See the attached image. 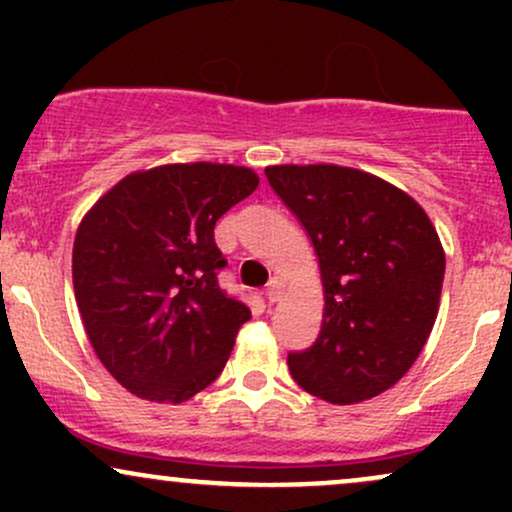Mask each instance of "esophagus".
I'll return each mask as SVG.
<instances>
[{
  "label": "esophagus",
  "instance_id": "obj_1",
  "mask_svg": "<svg viewBox=\"0 0 512 512\" xmlns=\"http://www.w3.org/2000/svg\"><path fill=\"white\" fill-rule=\"evenodd\" d=\"M281 296H284V281L272 279L267 286V301L276 303V301H281Z\"/></svg>",
  "mask_w": 512,
  "mask_h": 512
}]
</instances>
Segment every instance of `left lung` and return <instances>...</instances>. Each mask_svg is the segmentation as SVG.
Returning <instances> with one entry per match:
<instances>
[{"label": "left lung", "mask_w": 512, "mask_h": 512, "mask_svg": "<svg viewBox=\"0 0 512 512\" xmlns=\"http://www.w3.org/2000/svg\"><path fill=\"white\" fill-rule=\"evenodd\" d=\"M264 175L308 233L325 289L315 344L289 354L293 380L332 404L378 397L414 366L436 322V228L407 192L363 170L317 163Z\"/></svg>", "instance_id": "left-lung-1"}]
</instances>
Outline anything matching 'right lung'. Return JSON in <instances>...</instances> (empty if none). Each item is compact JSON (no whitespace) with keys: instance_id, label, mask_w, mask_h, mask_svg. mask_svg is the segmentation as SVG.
<instances>
[{"instance_id":"right-lung-1","label":"right lung","mask_w":512,"mask_h":512,"mask_svg":"<svg viewBox=\"0 0 512 512\" xmlns=\"http://www.w3.org/2000/svg\"><path fill=\"white\" fill-rule=\"evenodd\" d=\"M260 178L226 163H170L122 178L74 238L88 342L132 395L180 404L221 375L250 308L219 286L216 221Z\"/></svg>"}]
</instances>
